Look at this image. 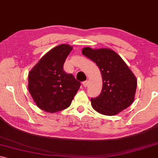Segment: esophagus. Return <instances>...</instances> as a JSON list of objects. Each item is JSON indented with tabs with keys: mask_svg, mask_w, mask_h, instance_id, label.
Listing matches in <instances>:
<instances>
[{
	"mask_svg": "<svg viewBox=\"0 0 158 158\" xmlns=\"http://www.w3.org/2000/svg\"><path fill=\"white\" fill-rule=\"evenodd\" d=\"M83 85L84 87H86L87 85H88V81H83Z\"/></svg>",
	"mask_w": 158,
	"mask_h": 158,
	"instance_id": "1",
	"label": "esophagus"
}]
</instances>
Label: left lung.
I'll list each match as a JSON object with an SVG mask.
<instances>
[{
    "mask_svg": "<svg viewBox=\"0 0 158 158\" xmlns=\"http://www.w3.org/2000/svg\"><path fill=\"white\" fill-rule=\"evenodd\" d=\"M83 55L100 68L102 78L100 94L91 98V106L106 116H114L133 102L137 80L122 58L108 48H84Z\"/></svg>",
    "mask_w": 158,
    "mask_h": 158,
    "instance_id": "8db88e82",
    "label": "left lung"
}]
</instances>
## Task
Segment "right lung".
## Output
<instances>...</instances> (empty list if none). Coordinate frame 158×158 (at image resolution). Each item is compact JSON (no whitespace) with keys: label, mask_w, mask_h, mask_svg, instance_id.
Listing matches in <instances>:
<instances>
[{"label":"right lung","mask_w":158,"mask_h":158,"mask_svg":"<svg viewBox=\"0 0 158 158\" xmlns=\"http://www.w3.org/2000/svg\"><path fill=\"white\" fill-rule=\"evenodd\" d=\"M73 47L60 44L48 51L28 73V91L34 102L45 112L67 108L81 83L64 71V64Z\"/></svg>","instance_id":"right-lung-1"}]
</instances>
